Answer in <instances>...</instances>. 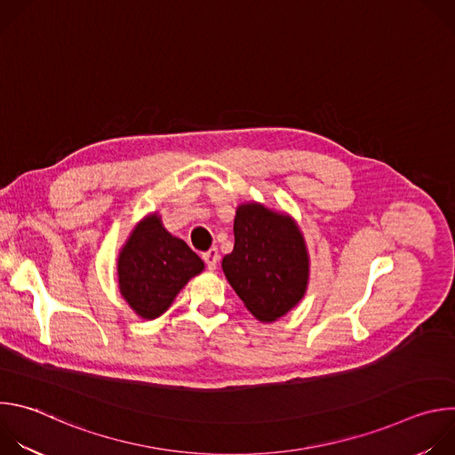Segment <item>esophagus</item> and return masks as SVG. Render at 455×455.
I'll use <instances>...</instances> for the list:
<instances>
[{
  "mask_svg": "<svg viewBox=\"0 0 455 455\" xmlns=\"http://www.w3.org/2000/svg\"><path fill=\"white\" fill-rule=\"evenodd\" d=\"M204 259H205V263H207V268H209L211 272H214L216 267H218V263H220V251H218L216 248H211L209 251L204 253Z\"/></svg>",
  "mask_w": 455,
  "mask_h": 455,
  "instance_id": "esophagus-1",
  "label": "esophagus"
}]
</instances>
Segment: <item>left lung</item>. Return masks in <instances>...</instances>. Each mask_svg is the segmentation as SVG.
<instances>
[{"label":"left lung","instance_id":"left-lung-1","mask_svg":"<svg viewBox=\"0 0 455 455\" xmlns=\"http://www.w3.org/2000/svg\"><path fill=\"white\" fill-rule=\"evenodd\" d=\"M234 250L221 268L259 322H275L306 295L309 251L297 221L265 204L244 202L234 218Z\"/></svg>","mask_w":455,"mask_h":455}]
</instances>
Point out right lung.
<instances>
[{"instance_id":"obj_1","label":"right lung","mask_w":455,"mask_h":455,"mask_svg":"<svg viewBox=\"0 0 455 455\" xmlns=\"http://www.w3.org/2000/svg\"><path fill=\"white\" fill-rule=\"evenodd\" d=\"M204 270L205 263L164 227L158 212L135 225L116 259L120 295L144 320L164 315L181 288Z\"/></svg>"}]
</instances>
